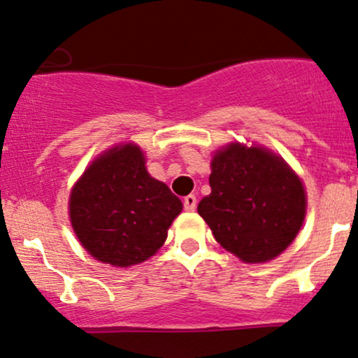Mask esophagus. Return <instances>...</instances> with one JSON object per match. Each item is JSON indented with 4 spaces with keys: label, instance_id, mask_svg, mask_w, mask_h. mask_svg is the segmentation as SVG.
I'll return each instance as SVG.
<instances>
[{
    "label": "esophagus",
    "instance_id": "obj_1",
    "mask_svg": "<svg viewBox=\"0 0 358 358\" xmlns=\"http://www.w3.org/2000/svg\"><path fill=\"white\" fill-rule=\"evenodd\" d=\"M196 204H197L196 196L189 194V196L184 197V209H186V211H194Z\"/></svg>",
    "mask_w": 358,
    "mask_h": 358
}]
</instances>
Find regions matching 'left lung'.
I'll return each instance as SVG.
<instances>
[{
    "mask_svg": "<svg viewBox=\"0 0 358 358\" xmlns=\"http://www.w3.org/2000/svg\"><path fill=\"white\" fill-rule=\"evenodd\" d=\"M211 169V194L197 213L216 241L245 263L287 250L306 211L303 184L288 164L262 147L231 144L216 152Z\"/></svg>",
    "mask_w": 358,
    "mask_h": 358,
    "instance_id": "8db88e82",
    "label": "left lung"
}]
</instances>
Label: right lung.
Instances as JSON below:
<instances>
[{
  "label": "right lung",
  "mask_w": 358,
  "mask_h": 358,
  "mask_svg": "<svg viewBox=\"0 0 358 358\" xmlns=\"http://www.w3.org/2000/svg\"><path fill=\"white\" fill-rule=\"evenodd\" d=\"M180 209L179 197L150 178L134 144L95 159L70 194V221L82 246L99 262L120 268L154 256Z\"/></svg>",
  "instance_id": "add662e5"
}]
</instances>
